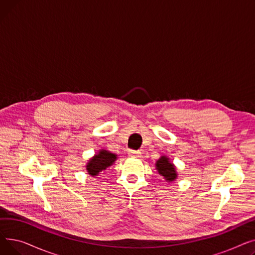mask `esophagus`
Returning <instances> with one entry per match:
<instances>
[{"label": "esophagus", "mask_w": 255, "mask_h": 255, "mask_svg": "<svg viewBox=\"0 0 255 255\" xmlns=\"http://www.w3.org/2000/svg\"><path fill=\"white\" fill-rule=\"evenodd\" d=\"M128 154H129L130 157H140L141 152L140 151H135V150H130Z\"/></svg>", "instance_id": "1"}]
</instances>
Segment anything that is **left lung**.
I'll use <instances>...</instances> for the list:
<instances>
[{"label":"left lung","mask_w":255,"mask_h":255,"mask_svg":"<svg viewBox=\"0 0 255 255\" xmlns=\"http://www.w3.org/2000/svg\"><path fill=\"white\" fill-rule=\"evenodd\" d=\"M156 167H157V170L159 171L160 175L164 177L165 180L173 181L177 178L176 168H175V166H173V164H171L168 161V158L162 156L156 162Z\"/></svg>","instance_id":"obj_1"}]
</instances>
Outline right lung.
<instances>
[{
    "label": "right lung",
    "mask_w": 255,
    "mask_h": 255,
    "mask_svg": "<svg viewBox=\"0 0 255 255\" xmlns=\"http://www.w3.org/2000/svg\"><path fill=\"white\" fill-rule=\"evenodd\" d=\"M116 159L117 155L111 152H107L105 150L100 151L98 155H95L90 160L87 165V170L89 171V175L93 177L97 176L100 171L112 165Z\"/></svg>",
    "instance_id": "obj_1"
}]
</instances>
